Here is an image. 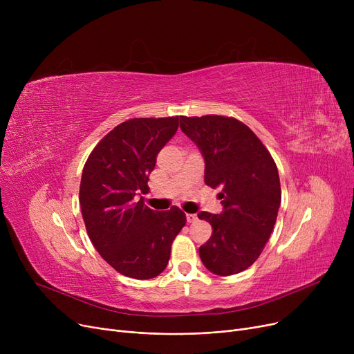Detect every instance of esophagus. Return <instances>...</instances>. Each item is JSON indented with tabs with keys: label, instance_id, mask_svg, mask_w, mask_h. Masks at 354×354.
Instances as JSON below:
<instances>
[{
	"label": "esophagus",
	"instance_id": "obj_1",
	"mask_svg": "<svg viewBox=\"0 0 354 354\" xmlns=\"http://www.w3.org/2000/svg\"><path fill=\"white\" fill-rule=\"evenodd\" d=\"M198 219V215L196 214H187V221L188 222H194Z\"/></svg>",
	"mask_w": 354,
	"mask_h": 354
}]
</instances>
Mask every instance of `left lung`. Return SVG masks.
I'll list each match as a JSON object with an SVG mask.
<instances>
[{
  "instance_id": "left-lung-1",
  "label": "left lung",
  "mask_w": 354,
  "mask_h": 354,
  "mask_svg": "<svg viewBox=\"0 0 354 354\" xmlns=\"http://www.w3.org/2000/svg\"><path fill=\"white\" fill-rule=\"evenodd\" d=\"M180 129L205 159V183L216 189L221 214L199 212L212 235L199 247L211 272L225 277L251 267L263 252L281 205L277 165L252 130L234 118L180 116Z\"/></svg>"
}]
</instances>
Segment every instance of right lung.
<instances>
[{
	"label": "right lung",
	"instance_id": "1",
	"mask_svg": "<svg viewBox=\"0 0 354 354\" xmlns=\"http://www.w3.org/2000/svg\"><path fill=\"white\" fill-rule=\"evenodd\" d=\"M178 126L179 116L126 120L96 145L83 167L79 198L88 238L107 264L136 280L166 268L187 224L178 207L158 212L136 201L147 194L156 156Z\"/></svg>",
	"mask_w": 354,
	"mask_h": 354
}]
</instances>
